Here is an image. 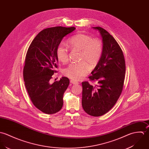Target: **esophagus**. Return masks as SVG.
Returning a JSON list of instances; mask_svg holds the SVG:
<instances>
[{"label": "esophagus", "mask_w": 149, "mask_h": 149, "mask_svg": "<svg viewBox=\"0 0 149 149\" xmlns=\"http://www.w3.org/2000/svg\"><path fill=\"white\" fill-rule=\"evenodd\" d=\"M70 83L73 84V85H77L78 84V82H77V81H73V80H70Z\"/></svg>", "instance_id": "esophagus-1"}]
</instances>
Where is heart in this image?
<instances>
[{"mask_svg":"<svg viewBox=\"0 0 149 149\" xmlns=\"http://www.w3.org/2000/svg\"><path fill=\"white\" fill-rule=\"evenodd\" d=\"M68 44L72 49L81 51V62L70 64L63 69V72L65 77L78 81L89 73V66L93 68L97 65L102 55L103 44L100 40L93 39L90 36L84 33L71 37L68 40ZM56 55L60 61L63 63L68 61V50L64 44H61L58 47Z\"/></svg>","mask_w":149,"mask_h":149,"instance_id":"obj_1","label":"heart"}]
</instances>
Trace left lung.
<instances>
[{
  "label": "left lung",
  "mask_w": 149,
  "mask_h": 149,
  "mask_svg": "<svg viewBox=\"0 0 149 149\" xmlns=\"http://www.w3.org/2000/svg\"><path fill=\"white\" fill-rule=\"evenodd\" d=\"M98 30L102 38L103 52L98 63L89 77L90 81H97L96 85L85 81L82 85V105L90 116H101L115 105L123 91L125 63L123 51L113 37L101 27Z\"/></svg>",
  "instance_id": "1"
}]
</instances>
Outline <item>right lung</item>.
Returning a JSON list of instances; mask_svg holds the SVG:
<instances>
[{"instance_id":"right-lung-1","label":"right lung","mask_w":149,"mask_h":149,"mask_svg":"<svg viewBox=\"0 0 149 149\" xmlns=\"http://www.w3.org/2000/svg\"><path fill=\"white\" fill-rule=\"evenodd\" d=\"M75 29L62 26L45 29L36 36L28 49L23 71L25 87L33 105L46 114L55 113L63 107L69 79L62 77L52 84L49 81L57 72V48L63 37Z\"/></svg>"}]
</instances>
